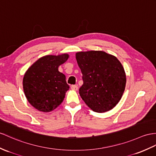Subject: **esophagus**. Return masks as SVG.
Masks as SVG:
<instances>
[{"instance_id":"34e87169","label":"esophagus","mask_w":156,"mask_h":156,"mask_svg":"<svg viewBox=\"0 0 156 156\" xmlns=\"http://www.w3.org/2000/svg\"><path fill=\"white\" fill-rule=\"evenodd\" d=\"M71 89L73 90H78V87L77 85H72L71 86Z\"/></svg>"}]
</instances>
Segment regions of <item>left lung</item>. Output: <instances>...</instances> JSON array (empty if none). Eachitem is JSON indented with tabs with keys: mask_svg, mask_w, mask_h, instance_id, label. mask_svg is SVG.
Instances as JSON below:
<instances>
[{
	"mask_svg": "<svg viewBox=\"0 0 156 156\" xmlns=\"http://www.w3.org/2000/svg\"><path fill=\"white\" fill-rule=\"evenodd\" d=\"M75 56L83 74L81 98L94 112L111 111L120 101L126 87V76L120 61L103 51H79Z\"/></svg>",
	"mask_w": 156,
	"mask_h": 156,
	"instance_id": "8db88e82",
	"label": "left lung"
}]
</instances>
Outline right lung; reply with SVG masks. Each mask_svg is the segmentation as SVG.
I'll return each mask as SVG.
<instances>
[{"label":"right lung","mask_w":156,"mask_h":156,"mask_svg":"<svg viewBox=\"0 0 156 156\" xmlns=\"http://www.w3.org/2000/svg\"><path fill=\"white\" fill-rule=\"evenodd\" d=\"M69 57L67 54L43 56L26 71L22 82L24 92L29 103L37 111L51 112L63 102L69 86L58 67Z\"/></svg>","instance_id":"obj_1"}]
</instances>
